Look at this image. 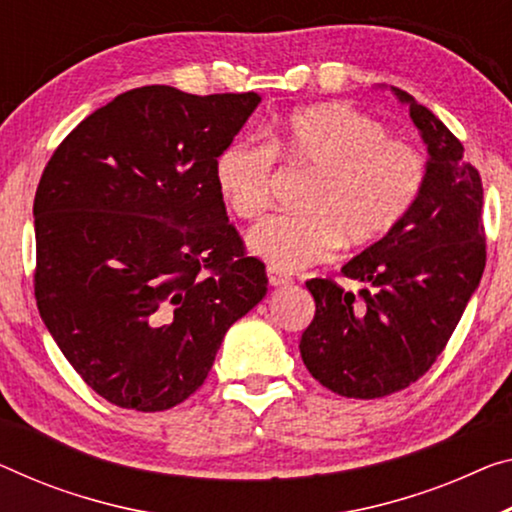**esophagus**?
<instances>
[{"instance_id": "1", "label": "esophagus", "mask_w": 512, "mask_h": 512, "mask_svg": "<svg viewBox=\"0 0 512 512\" xmlns=\"http://www.w3.org/2000/svg\"><path fill=\"white\" fill-rule=\"evenodd\" d=\"M267 279H270V286H274V288L290 286V283H293V279L286 277V274H281L279 270H274V267H270V270H267Z\"/></svg>"}]
</instances>
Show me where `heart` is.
Returning a JSON list of instances; mask_svg holds the SVG:
<instances>
[{
	"instance_id": "heart-1",
	"label": "heart",
	"mask_w": 512,
	"mask_h": 512,
	"mask_svg": "<svg viewBox=\"0 0 512 512\" xmlns=\"http://www.w3.org/2000/svg\"><path fill=\"white\" fill-rule=\"evenodd\" d=\"M277 155L313 169L300 208L251 229L247 247L274 270L327 261L338 242L366 245L389 233L419 196L426 160L389 139L380 121L343 102L297 109L270 132V144L231 141L215 157V187L233 215L258 219L270 206Z\"/></svg>"
}]
</instances>
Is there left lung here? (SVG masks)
<instances>
[{
  "label": "left lung",
  "mask_w": 512,
  "mask_h": 512,
  "mask_svg": "<svg viewBox=\"0 0 512 512\" xmlns=\"http://www.w3.org/2000/svg\"><path fill=\"white\" fill-rule=\"evenodd\" d=\"M393 93L428 146L421 192L382 240L343 265L345 277L368 283L361 302L332 279L306 281L316 316L302 334V361L345 398H382L426 375L485 270L481 174L428 107Z\"/></svg>",
  "instance_id": "obj_1"
}]
</instances>
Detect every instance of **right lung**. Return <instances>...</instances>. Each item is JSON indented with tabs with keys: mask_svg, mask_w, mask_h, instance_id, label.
I'll list each match as a JSON object with an SVG mask.
<instances>
[{
	"mask_svg": "<svg viewBox=\"0 0 512 512\" xmlns=\"http://www.w3.org/2000/svg\"><path fill=\"white\" fill-rule=\"evenodd\" d=\"M261 96L125 91L61 141L34 199L47 332L112 405L169 410L267 293L215 187V157Z\"/></svg>",
	"mask_w": 512,
	"mask_h": 512,
	"instance_id": "right-lung-1",
	"label": "right lung"
}]
</instances>
